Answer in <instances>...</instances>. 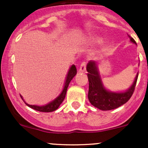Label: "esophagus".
Here are the masks:
<instances>
[{
    "label": "esophagus",
    "mask_w": 148,
    "mask_h": 148,
    "mask_svg": "<svg viewBox=\"0 0 148 148\" xmlns=\"http://www.w3.org/2000/svg\"><path fill=\"white\" fill-rule=\"evenodd\" d=\"M86 62H83L81 64L79 67V71H82V72H84L86 70Z\"/></svg>",
    "instance_id": "esophagus-1"
}]
</instances>
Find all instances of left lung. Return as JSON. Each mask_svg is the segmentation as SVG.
Returning <instances> with one entry per match:
<instances>
[{"instance_id":"left-lung-1","label":"left lung","mask_w":148,"mask_h":148,"mask_svg":"<svg viewBox=\"0 0 148 148\" xmlns=\"http://www.w3.org/2000/svg\"><path fill=\"white\" fill-rule=\"evenodd\" d=\"M131 42L136 44L135 40L128 36ZM87 77L89 80L88 99L94 107L101 110H114L125 104L132 97L135 91V85L138 77V73L135 77L132 86L122 92H113L106 89L103 85L97 62L90 61L86 66Z\"/></svg>"}]
</instances>
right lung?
I'll return each mask as SVG.
<instances>
[{
  "label": "right lung",
  "instance_id": "obj_1",
  "mask_svg": "<svg viewBox=\"0 0 148 148\" xmlns=\"http://www.w3.org/2000/svg\"><path fill=\"white\" fill-rule=\"evenodd\" d=\"M77 74V68H76L75 65H72L70 67L69 70L68 71V74H67L66 78V82L64 84V89L62 90V93L54 99L52 102H49V104H46L44 106H37V105H31V104H28L26 102H25V101L23 100V97L21 96V97L22 98L24 102L26 103V105L28 107H31V108L34 109V110H37V111L39 112H51L55 111L56 110H57L59 108V107L60 106V104H62V102L64 99L66 97V90L67 88H68L69 84L70 82L71 81L73 78L74 77V76Z\"/></svg>",
  "mask_w": 148,
  "mask_h": 148
}]
</instances>
